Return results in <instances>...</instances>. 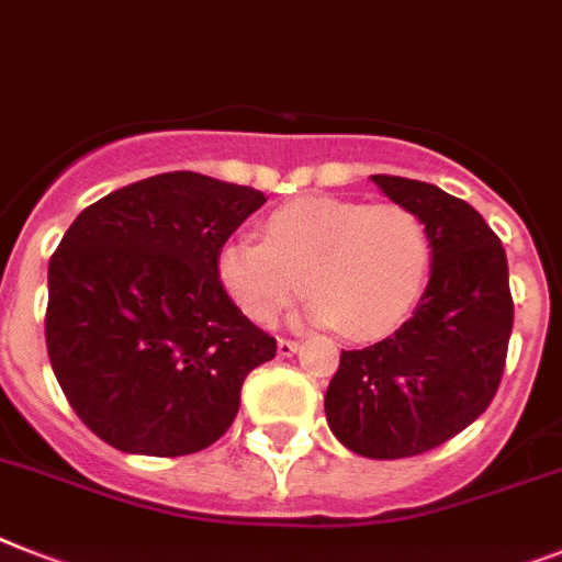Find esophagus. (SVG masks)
Listing matches in <instances>:
<instances>
[{"instance_id":"obj_1","label":"esophagus","mask_w":562,"mask_h":562,"mask_svg":"<svg viewBox=\"0 0 562 562\" xmlns=\"http://www.w3.org/2000/svg\"><path fill=\"white\" fill-rule=\"evenodd\" d=\"M299 350V341H292V338H278V356H292Z\"/></svg>"}]
</instances>
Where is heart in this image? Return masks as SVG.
<instances>
[{
	"instance_id": "1",
	"label": "heart",
	"mask_w": 562,
	"mask_h": 562,
	"mask_svg": "<svg viewBox=\"0 0 562 562\" xmlns=\"http://www.w3.org/2000/svg\"><path fill=\"white\" fill-rule=\"evenodd\" d=\"M434 270L430 232L402 203L301 198L263 221V240L232 238L217 278L252 322H272L301 290L307 318L350 338H382L411 318Z\"/></svg>"
}]
</instances>
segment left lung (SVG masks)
Here are the masks:
<instances>
[{
    "mask_svg": "<svg viewBox=\"0 0 562 562\" xmlns=\"http://www.w3.org/2000/svg\"><path fill=\"white\" fill-rule=\"evenodd\" d=\"M373 183L425 221L434 270L393 336L341 350L324 411L353 453L402 459L448 442L485 414L503 379L514 301L503 244L471 203L422 180L373 175Z\"/></svg>",
    "mask_w": 562,
    "mask_h": 562,
    "instance_id": "obj_1",
    "label": "left lung"
}]
</instances>
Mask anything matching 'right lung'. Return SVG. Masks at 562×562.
Instances as JSON below:
<instances>
[{
  "label": "right lung",
  "mask_w": 562,
  "mask_h": 562,
  "mask_svg": "<svg viewBox=\"0 0 562 562\" xmlns=\"http://www.w3.org/2000/svg\"><path fill=\"white\" fill-rule=\"evenodd\" d=\"M263 192L166 171L105 194L48 263L45 345L54 375L111 448L187 457L224 437L244 379L276 338L235 307L217 252Z\"/></svg>",
  "instance_id": "add662e5"
}]
</instances>
